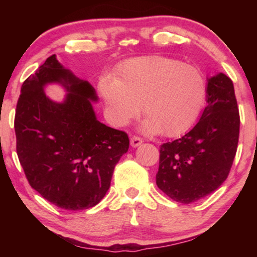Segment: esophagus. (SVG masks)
<instances>
[{
	"label": "esophagus",
	"instance_id": "34e87169",
	"mask_svg": "<svg viewBox=\"0 0 257 257\" xmlns=\"http://www.w3.org/2000/svg\"><path fill=\"white\" fill-rule=\"evenodd\" d=\"M142 144H143V139L140 138V137L133 136L131 138V146L132 147H138L139 145H142Z\"/></svg>",
	"mask_w": 257,
	"mask_h": 257
}]
</instances>
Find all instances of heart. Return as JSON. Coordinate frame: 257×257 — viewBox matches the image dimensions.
<instances>
[{
  "instance_id": "b5f03b06",
  "label": "heart",
  "mask_w": 257,
  "mask_h": 257,
  "mask_svg": "<svg viewBox=\"0 0 257 257\" xmlns=\"http://www.w3.org/2000/svg\"><path fill=\"white\" fill-rule=\"evenodd\" d=\"M98 90L112 124L127 125L138 117L143 104L147 117L144 130L165 137H179L194 127L208 94L198 68L164 56L130 59L115 77H100Z\"/></svg>"
}]
</instances>
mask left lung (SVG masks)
I'll list each match as a JSON object with an SVG mask.
<instances>
[{
    "mask_svg": "<svg viewBox=\"0 0 257 257\" xmlns=\"http://www.w3.org/2000/svg\"><path fill=\"white\" fill-rule=\"evenodd\" d=\"M207 105L188 133L160 146L157 185L174 201L191 203L220 187L237 150L240 113L233 82L224 73L207 84Z\"/></svg>",
    "mask_w": 257,
    "mask_h": 257,
    "instance_id": "obj_1",
    "label": "left lung"
}]
</instances>
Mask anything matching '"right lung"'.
<instances>
[{"label": "right lung", "instance_id": "right-lung-1", "mask_svg": "<svg viewBox=\"0 0 257 257\" xmlns=\"http://www.w3.org/2000/svg\"><path fill=\"white\" fill-rule=\"evenodd\" d=\"M48 82L66 87L69 93L63 103L45 96ZM90 100H97L92 85L52 55L24 80L16 105V152L27 180L66 210L91 208L104 198L130 146L127 133L97 120Z\"/></svg>", "mask_w": 257, "mask_h": 257}]
</instances>
